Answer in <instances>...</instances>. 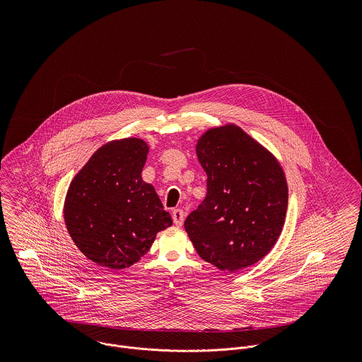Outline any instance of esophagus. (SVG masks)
Returning <instances> with one entry per match:
<instances>
[{
    "label": "esophagus",
    "mask_w": 362,
    "mask_h": 362,
    "mask_svg": "<svg viewBox=\"0 0 362 362\" xmlns=\"http://www.w3.org/2000/svg\"><path fill=\"white\" fill-rule=\"evenodd\" d=\"M184 217H185L184 210H181V209H174V210H173V220H174L175 226H182Z\"/></svg>",
    "instance_id": "obj_1"
}]
</instances>
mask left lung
Returning a JSON list of instances; mask_svg holds the SVG:
<instances>
[{
	"instance_id": "left-lung-1",
	"label": "left lung",
	"mask_w": 362,
	"mask_h": 362,
	"mask_svg": "<svg viewBox=\"0 0 362 362\" xmlns=\"http://www.w3.org/2000/svg\"><path fill=\"white\" fill-rule=\"evenodd\" d=\"M197 155L207 175L206 198L184 226L198 255L228 272L254 264L284 224L288 189L281 165L233 124L204 134Z\"/></svg>"
}]
</instances>
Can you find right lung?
I'll return each instance as SVG.
<instances>
[{"label": "right lung", "mask_w": 362, "mask_h": 362, "mask_svg": "<svg viewBox=\"0 0 362 362\" xmlns=\"http://www.w3.org/2000/svg\"><path fill=\"white\" fill-rule=\"evenodd\" d=\"M149 152L138 138L112 141L72 180L64 206L68 233L82 254L111 270L129 267L173 224L142 168Z\"/></svg>", "instance_id": "add662e5"}]
</instances>
